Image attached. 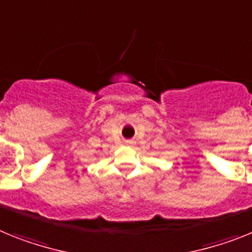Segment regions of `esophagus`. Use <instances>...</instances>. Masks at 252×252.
<instances>
[{"label": "esophagus", "instance_id": "esophagus-1", "mask_svg": "<svg viewBox=\"0 0 252 252\" xmlns=\"http://www.w3.org/2000/svg\"><path fill=\"white\" fill-rule=\"evenodd\" d=\"M134 143V142L132 141V139H128V141H126V144H133Z\"/></svg>", "mask_w": 252, "mask_h": 252}]
</instances>
